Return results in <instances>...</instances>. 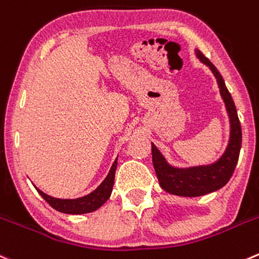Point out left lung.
Instances as JSON below:
<instances>
[{
  "label": "left lung",
  "mask_w": 259,
  "mask_h": 259,
  "mask_svg": "<svg viewBox=\"0 0 259 259\" xmlns=\"http://www.w3.org/2000/svg\"><path fill=\"white\" fill-rule=\"evenodd\" d=\"M195 52H196L197 58L211 69L219 84L220 95L224 100L225 107L229 115L230 139L227 150L217 162L212 164L190 168H176L168 164L162 153L154 144H152L153 165H154L160 187L172 195L185 197L202 196V195L214 192L224 187L233 176L238 158H239L240 148H242V127H240V121L238 119L237 109H235L232 95L228 91L224 79L217 67L199 49Z\"/></svg>",
  "instance_id": "8db88e82"
}]
</instances>
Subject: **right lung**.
Wrapping results in <instances>:
<instances>
[{"instance_id":"obj_1","label":"right lung","mask_w":259,"mask_h":259,"mask_svg":"<svg viewBox=\"0 0 259 259\" xmlns=\"http://www.w3.org/2000/svg\"><path fill=\"white\" fill-rule=\"evenodd\" d=\"M117 167V159H115L114 164H112L111 169H110L109 175L105 178L104 182L99 186L95 191H92L90 195H86L79 199H55V197L49 196L39 188L35 187L37 192L40 193V196L53 207V209L58 210L64 214H87V212H92L101 207L105 202L109 200L110 195H111L112 186H114L115 180V172H116Z\"/></svg>"}]
</instances>
